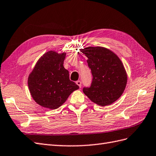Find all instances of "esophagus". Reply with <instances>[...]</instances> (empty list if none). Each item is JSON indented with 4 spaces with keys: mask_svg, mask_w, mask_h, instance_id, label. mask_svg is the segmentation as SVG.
<instances>
[{
    "mask_svg": "<svg viewBox=\"0 0 156 156\" xmlns=\"http://www.w3.org/2000/svg\"><path fill=\"white\" fill-rule=\"evenodd\" d=\"M76 84L80 87H82V82L80 81V80H78V81H76Z\"/></svg>",
    "mask_w": 156,
    "mask_h": 156,
    "instance_id": "esophagus-1",
    "label": "esophagus"
}]
</instances>
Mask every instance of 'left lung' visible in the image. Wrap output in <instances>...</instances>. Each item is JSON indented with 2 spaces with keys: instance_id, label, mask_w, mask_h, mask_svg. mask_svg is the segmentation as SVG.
<instances>
[{
  "instance_id": "left-lung-1",
  "label": "left lung",
  "mask_w": 156,
  "mask_h": 156,
  "mask_svg": "<svg viewBox=\"0 0 156 156\" xmlns=\"http://www.w3.org/2000/svg\"><path fill=\"white\" fill-rule=\"evenodd\" d=\"M80 51L87 57L93 79L83 92L100 106L112 104L121 96L127 83V74L122 62L113 51L103 47H88Z\"/></svg>"
}]
</instances>
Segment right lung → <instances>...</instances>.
Masks as SVG:
<instances>
[{
	"mask_svg": "<svg viewBox=\"0 0 156 156\" xmlns=\"http://www.w3.org/2000/svg\"><path fill=\"white\" fill-rule=\"evenodd\" d=\"M66 54L47 52L29 75L27 83L31 96L37 104L45 108H58L79 88L76 83L70 80L69 72L63 66Z\"/></svg>",
	"mask_w": 156,
	"mask_h": 156,
	"instance_id": "1",
	"label": "right lung"
}]
</instances>
